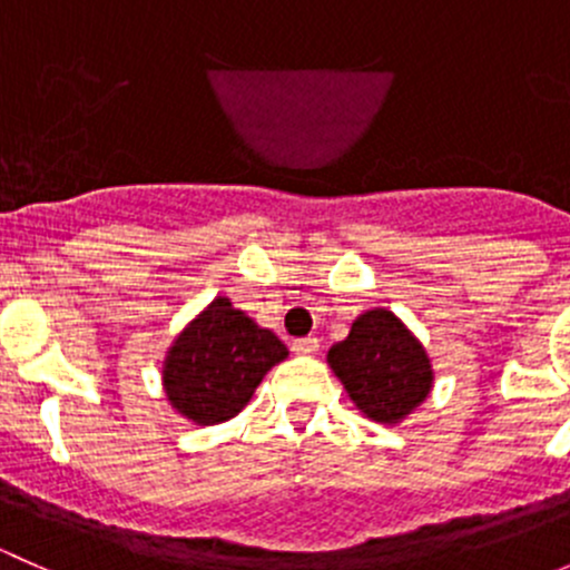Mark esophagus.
<instances>
[{"instance_id": "1", "label": "esophagus", "mask_w": 570, "mask_h": 570, "mask_svg": "<svg viewBox=\"0 0 570 570\" xmlns=\"http://www.w3.org/2000/svg\"><path fill=\"white\" fill-rule=\"evenodd\" d=\"M317 350H320V342L314 336L295 338V342H292V353H295V355H314Z\"/></svg>"}]
</instances>
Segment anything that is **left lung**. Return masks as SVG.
I'll return each mask as SVG.
<instances>
[{
	"label": "left lung",
	"mask_w": 570,
	"mask_h": 570,
	"mask_svg": "<svg viewBox=\"0 0 570 570\" xmlns=\"http://www.w3.org/2000/svg\"><path fill=\"white\" fill-rule=\"evenodd\" d=\"M327 364L355 407L381 424L402 422L433 389L422 342L389 308L361 314L347 338L327 350Z\"/></svg>",
	"instance_id": "1"
}]
</instances>
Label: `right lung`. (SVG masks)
Returning a JSON list of instances; mask_svg holds the SVG:
<instances>
[{
  "mask_svg": "<svg viewBox=\"0 0 570 570\" xmlns=\"http://www.w3.org/2000/svg\"><path fill=\"white\" fill-rule=\"evenodd\" d=\"M286 355L289 350L273 331L258 327L228 297H215L170 344L165 394L176 413L200 428L228 422Z\"/></svg>",
  "mask_w": 570,
  "mask_h": 570,
  "instance_id": "obj_1",
  "label": "right lung"
}]
</instances>
